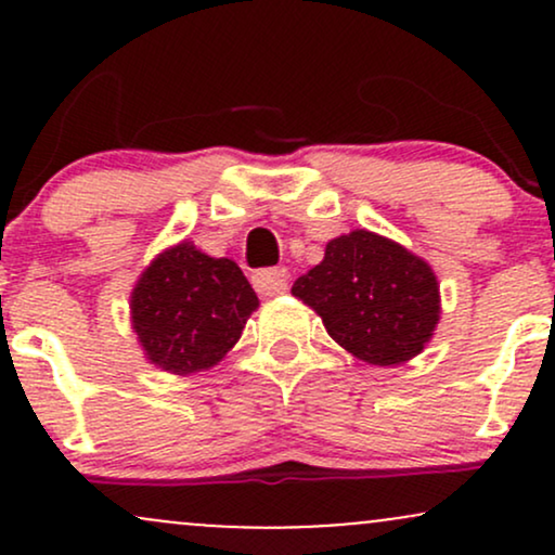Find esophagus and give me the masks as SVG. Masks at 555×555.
I'll list each match as a JSON object with an SVG mask.
<instances>
[{"label":"esophagus","instance_id":"esophagus-1","mask_svg":"<svg viewBox=\"0 0 555 555\" xmlns=\"http://www.w3.org/2000/svg\"><path fill=\"white\" fill-rule=\"evenodd\" d=\"M253 284H256L258 295H263V297L284 295L286 286H289V273H286V269L258 271L256 276H253Z\"/></svg>","mask_w":555,"mask_h":555}]
</instances>
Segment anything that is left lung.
Listing matches in <instances>:
<instances>
[{"instance_id":"obj_1","label":"left lung","mask_w":555,"mask_h":555,"mask_svg":"<svg viewBox=\"0 0 555 555\" xmlns=\"http://www.w3.org/2000/svg\"><path fill=\"white\" fill-rule=\"evenodd\" d=\"M292 295L321 315L328 336L371 365H399L430 341L441 318L436 273L423 258L367 229L326 245Z\"/></svg>"}]
</instances>
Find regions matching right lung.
I'll list each match as a JSON object with an SVG mask.
<instances>
[{
    "label": "right lung",
    "mask_w": 555,
    "mask_h": 555,
    "mask_svg": "<svg viewBox=\"0 0 555 555\" xmlns=\"http://www.w3.org/2000/svg\"><path fill=\"white\" fill-rule=\"evenodd\" d=\"M256 308L258 295L240 266L206 256L188 240L158 253L130 297L145 358L175 375L221 362Z\"/></svg>",
    "instance_id": "obj_1"
}]
</instances>
